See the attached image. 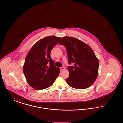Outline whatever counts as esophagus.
Here are the masks:
<instances>
[{
  "mask_svg": "<svg viewBox=\"0 0 123 123\" xmlns=\"http://www.w3.org/2000/svg\"><path fill=\"white\" fill-rule=\"evenodd\" d=\"M60 71H63V70L64 69V68L63 67H61V68H60Z\"/></svg>",
  "mask_w": 123,
  "mask_h": 123,
  "instance_id": "1",
  "label": "esophagus"
}]
</instances>
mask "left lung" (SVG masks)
<instances>
[{"label":"left lung","instance_id":"obj_1","mask_svg":"<svg viewBox=\"0 0 123 123\" xmlns=\"http://www.w3.org/2000/svg\"><path fill=\"white\" fill-rule=\"evenodd\" d=\"M66 49L69 73L68 84L76 89H86L92 85L98 74L99 63L92 49L84 42L74 37H65L59 43Z\"/></svg>","mask_w":123,"mask_h":123}]
</instances>
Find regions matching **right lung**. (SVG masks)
Segmentation results:
<instances>
[{
  "label": "right lung",
  "mask_w": 123,
  "mask_h": 123,
  "mask_svg": "<svg viewBox=\"0 0 123 123\" xmlns=\"http://www.w3.org/2000/svg\"><path fill=\"white\" fill-rule=\"evenodd\" d=\"M60 39L55 36L45 37L34 45L26 56L23 73L28 83L34 89L48 88L59 76L60 69L55 66L50 54Z\"/></svg>",
  "instance_id": "1"
}]
</instances>
